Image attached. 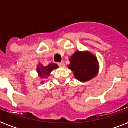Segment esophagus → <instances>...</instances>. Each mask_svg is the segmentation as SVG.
<instances>
[{
    "label": "esophagus",
    "mask_w": 128,
    "mask_h": 128,
    "mask_svg": "<svg viewBox=\"0 0 128 128\" xmlns=\"http://www.w3.org/2000/svg\"><path fill=\"white\" fill-rule=\"evenodd\" d=\"M58 65H59V66L61 67V68H64V67H65V64H64V62H62L58 63Z\"/></svg>",
    "instance_id": "esophagus-1"
}]
</instances>
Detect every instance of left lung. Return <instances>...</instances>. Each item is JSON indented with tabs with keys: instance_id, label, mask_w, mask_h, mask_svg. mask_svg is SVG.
I'll return each instance as SVG.
<instances>
[{
	"instance_id": "1",
	"label": "left lung",
	"mask_w": 128,
	"mask_h": 128,
	"mask_svg": "<svg viewBox=\"0 0 128 128\" xmlns=\"http://www.w3.org/2000/svg\"><path fill=\"white\" fill-rule=\"evenodd\" d=\"M69 60L70 64L68 68L72 70L75 78L80 82H88L98 74V60L94 54L88 50H76Z\"/></svg>"
}]
</instances>
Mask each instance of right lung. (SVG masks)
I'll list each match as a JSON object with an SVG mask.
<instances>
[{"label":"right lung","instance_id":"obj_1","mask_svg":"<svg viewBox=\"0 0 128 128\" xmlns=\"http://www.w3.org/2000/svg\"><path fill=\"white\" fill-rule=\"evenodd\" d=\"M58 68V66L57 64H54V63H50L48 64V66H44L42 64L39 63L37 65L36 71L38 73V76L40 79H47L49 77V76L51 74V72L54 70ZM44 81H42L40 84H44Z\"/></svg>","mask_w":128,"mask_h":128}]
</instances>
